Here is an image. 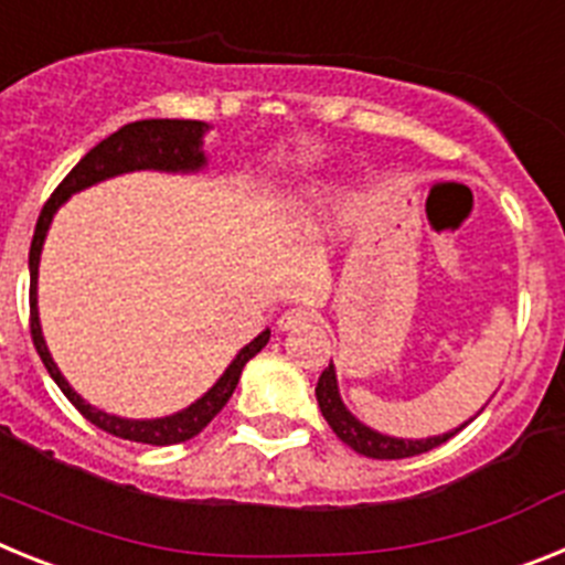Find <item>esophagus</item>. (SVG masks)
I'll return each mask as SVG.
<instances>
[{"label":"esophagus","instance_id":"obj_1","mask_svg":"<svg viewBox=\"0 0 565 565\" xmlns=\"http://www.w3.org/2000/svg\"><path fill=\"white\" fill-rule=\"evenodd\" d=\"M311 319H313V311H308V308H302V306L288 308V311L279 313L277 328L279 331H294V328L306 326V322H311Z\"/></svg>","mask_w":565,"mask_h":565}]
</instances>
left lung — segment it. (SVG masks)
<instances>
[{
  "instance_id": "obj_1",
  "label": "left lung",
  "mask_w": 565,
  "mask_h": 565,
  "mask_svg": "<svg viewBox=\"0 0 565 565\" xmlns=\"http://www.w3.org/2000/svg\"><path fill=\"white\" fill-rule=\"evenodd\" d=\"M317 402H319V411L326 416V422L331 424V430L337 433V438H342L351 450H356L359 456H367V458H379V461H391V458H411V456H422V452L433 450V447H441L444 441H450L461 427H456L452 433H444V436H433V438H391V436H382V433L371 430V427H364L356 416H353L344 402L339 398V384H337V367L333 362L328 364L322 376L317 382Z\"/></svg>"
}]
</instances>
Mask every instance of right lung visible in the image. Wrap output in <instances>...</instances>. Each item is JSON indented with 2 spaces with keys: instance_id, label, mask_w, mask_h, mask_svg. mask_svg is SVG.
<instances>
[{
  "instance_id": "obj_1",
  "label": "right lung",
  "mask_w": 565,
  "mask_h": 565,
  "mask_svg": "<svg viewBox=\"0 0 565 565\" xmlns=\"http://www.w3.org/2000/svg\"><path fill=\"white\" fill-rule=\"evenodd\" d=\"M209 124L203 121H178V118H149V121H135L104 138L98 147L89 149L76 167L70 169V174L56 186V192L50 194V201L44 203L42 214H39L36 232H33V243H30V337L36 344V353L42 356L44 367L53 376V382L62 387L64 396L73 402L78 413L87 418L89 424H96L98 430L109 433L124 441L138 444H154V447H167V444H181L194 438L198 433L212 422L217 413L226 407L232 398L234 387L239 382V373L246 367L252 356H257L266 348L271 331H263L254 342H248L243 351L234 356L217 382L209 387L194 404H189L186 411L174 413V416L163 418H147V422H135V418H118L109 413L96 411L93 404L84 402L62 371L56 367L53 356H50L47 344H44L42 326H39V308H36V279H39V257H42L44 237H47L50 221L56 209L67 201L70 194L82 192V189L93 186L98 181H107L115 174L135 172V169H161V172H198L206 167V154H203V135H206Z\"/></svg>"
}]
</instances>
